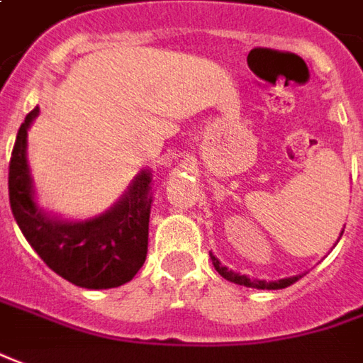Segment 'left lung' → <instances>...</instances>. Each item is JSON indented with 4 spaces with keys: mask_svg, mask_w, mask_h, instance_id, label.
<instances>
[{
    "mask_svg": "<svg viewBox=\"0 0 363 363\" xmlns=\"http://www.w3.org/2000/svg\"><path fill=\"white\" fill-rule=\"evenodd\" d=\"M344 233V230H342ZM340 233V236H342ZM211 258H213V264L216 268V272L226 278L228 282H234V284H240V286H246V288H258V290H280V288H286V286L294 284L296 280H300L302 274H296V276H290V278H282V280H274V282H266V280H256V278H248L246 274H236L233 270H228L226 266L220 264V260L211 252Z\"/></svg>",
    "mask_w": 363,
    "mask_h": 363,
    "instance_id": "1",
    "label": "left lung"
}]
</instances>
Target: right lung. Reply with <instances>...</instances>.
Instances as JSON below:
<instances>
[{"instance_id": "right-lung-1", "label": "right lung", "mask_w": 363, "mask_h": 363, "mask_svg": "<svg viewBox=\"0 0 363 363\" xmlns=\"http://www.w3.org/2000/svg\"><path fill=\"white\" fill-rule=\"evenodd\" d=\"M39 115L31 111L17 130L9 161V204L19 230L55 274L87 290L127 284L147 258L152 171H140L109 211L85 220L47 214L35 201L27 164V130Z\"/></svg>"}]
</instances>
